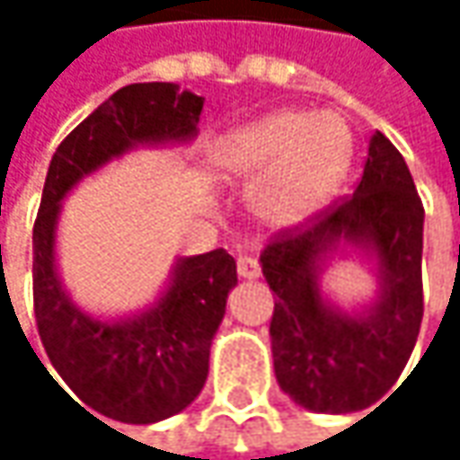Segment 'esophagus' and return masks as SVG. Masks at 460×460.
<instances>
[{"instance_id": "1", "label": "esophagus", "mask_w": 460, "mask_h": 460, "mask_svg": "<svg viewBox=\"0 0 460 460\" xmlns=\"http://www.w3.org/2000/svg\"><path fill=\"white\" fill-rule=\"evenodd\" d=\"M236 274H239V279H258V277H261V266H258L255 258L242 255V258L236 261Z\"/></svg>"}]
</instances>
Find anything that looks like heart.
Returning a JSON list of instances; mask_svg holds the SVG:
<instances>
[{
    "instance_id": "1",
    "label": "heart",
    "mask_w": 460,
    "mask_h": 460,
    "mask_svg": "<svg viewBox=\"0 0 460 460\" xmlns=\"http://www.w3.org/2000/svg\"><path fill=\"white\" fill-rule=\"evenodd\" d=\"M354 164L343 117L301 109L269 111L218 136L210 167L218 181L250 189V210L269 231L312 224L338 197Z\"/></svg>"
}]
</instances>
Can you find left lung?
Wrapping results in <instances>:
<instances>
[{
	"label": "left lung",
	"instance_id": "left-lung-1",
	"mask_svg": "<svg viewBox=\"0 0 460 460\" xmlns=\"http://www.w3.org/2000/svg\"><path fill=\"white\" fill-rule=\"evenodd\" d=\"M423 205L394 143L376 130L351 199L261 252L274 290L271 354L279 389L312 413H357L405 370L423 317ZM338 254H359L376 290L346 310L323 290Z\"/></svg>",
	"mask_w": 460,
	"mask_h": 460
}]
</instances>
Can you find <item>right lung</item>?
Masks as SVG:
<instances>
[{
	"instance_id": "1",
	"label": "right lung",
	"mask_w": 460,
	"mask_h": 460,
	"mask_svg": "<svg viewBox=\"0 0 460 460\" xmlns=\"http://www.w3.org/2000/svg\"><path fill=\"white\" fill-rule=\"evenodd\" d=\"M202 106L205 98L172 82L128 84L68 133L47 167L34 224L40 338L76 400L122 423L164 420L199 397L210 346L236 285V263L226 250L181 255L143 309L117 317L87 312L68 293L58 266L63 202L84 178L130 151L189 146L197 138Z\"/></svg>"
}]
</instances>
